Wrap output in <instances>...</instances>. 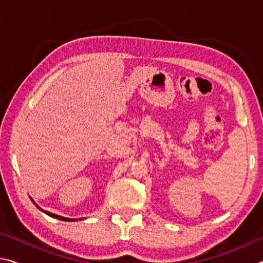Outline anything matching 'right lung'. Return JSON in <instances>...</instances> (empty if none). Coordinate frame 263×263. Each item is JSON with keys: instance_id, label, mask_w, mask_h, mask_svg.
<instances>
[{"instance_id": "add662e5", "label": "right lung", "mask_w": 263, "mask_h": 263, "mask_svg": "<svg viewBox=\"0 0 263 263\" xmlns=\"http://www.w3.org/2000/svg\"><path fill=\"white\" fill-rule=\"evenodd\" d=\"M34 205H37V204L34 203ZM37 208H39L38 205H37ZM41 209V208H39ZM42 210V209H41ZM42 211H44V210H42ZM46 213V215H48V216H51V217H53V218H57V219H60V220H64V221H72V220H77V219H70V218H66V217H61V216H58V215H54V213H51V212H47V211H44Z\"/></svg>"}]
</instances>
